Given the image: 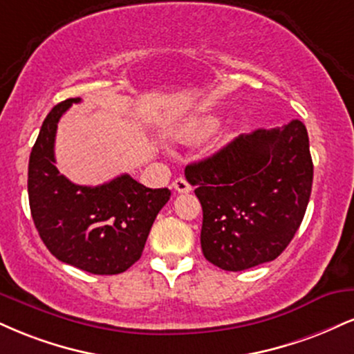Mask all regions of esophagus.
Here are the masks:
<instances>
[{"instance_id":"1","label":"esophagus","mask_w":354,"mask_h":354,"mask_svg":"<svg viewBox=\"0 0 354 354\" xmlns=\"http://www.w3.org/2000/svg\"><path fill=\"white\" fill-rule=\"evenodd\" d=\"M173 188H174V191H178V193H189L191 189V185L188 181L185 180V178H176V180L173 181Z\"/></svg>"}]
</instances>
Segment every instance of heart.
Returning a JSON list of instances; mask_svg holds the SVG:
<instances>
[{
  "instance_id": "b5f03b06",
  "label": "heart",
  "mask_w": 354,
  "mask_h": 354,
  "mask_svg": "<svg viewBox=\"0 0 354 354\" xmlns=\"http://www.w3.org/2000/svg\"><path fill=\"white\" fill-rule=\"evenodd\" d=\"M218 125H219L218 118L214 117L196 118V120L189 122L188 125H185V129L181 130V136L185 140L203 138V136L212 133V131L218 129Z\"/></svg>"
}]
</instances>
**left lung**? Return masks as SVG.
<instances>
[{"label": "left lung", "mask_w": 354, "mask_h": 354, "mask_svg": "<svg viewBox=\"0 0 354 354\" xmlns=\"http://www.w3.org/2000/svg\"><path fill=\"white\" fill-rule=\"evenodd\" d=\"M185 174L203 206L204 257L223 270L250 269L279 257L304 221L313 183L308 133L300 120L242 133Z\"/></svg>", "instance_id": "8db88e82"}]
</instances>
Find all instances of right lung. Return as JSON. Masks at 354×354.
Wrapping results in <instances>:
<instances>
[{
	"mask_svg": "<svg viewBox=\"0 0 354 354\" xmlns=\"http://www.w3.org/2000/svg\"><path fill=\"white\" fill-rule=\"evenodd\" d=\"M80 99H67L42 122L28 168L31 216L55 259L95 275H115L142 257L168 188L151 189L130 174L100 186H80L55 168L54 142L61 117Z\"/></svg>",
	"mask_w": 354,
	"mask_h": 354,
	"instance_id": "add662e5",
	"label": "right lung"
}]
</instances>
